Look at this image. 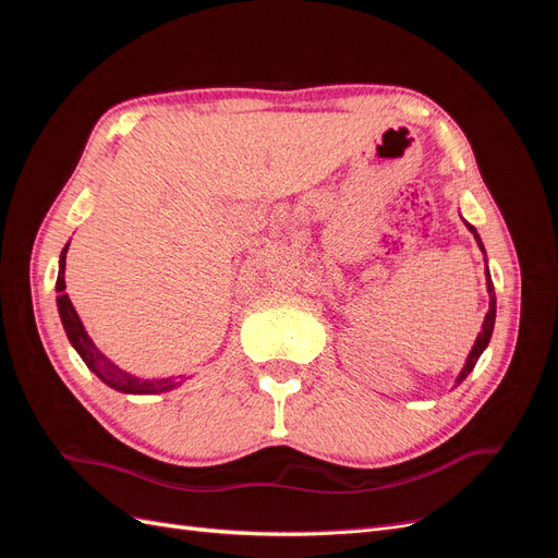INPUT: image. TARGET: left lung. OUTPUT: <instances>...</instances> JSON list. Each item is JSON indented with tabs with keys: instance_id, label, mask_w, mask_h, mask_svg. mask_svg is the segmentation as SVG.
Instances as JSON below:
<instances>
[{
	"instance_id": "left-lung-1",
	"label": "left lung",
	"mask_w": 558,
	"mask_h": 558,
	"mask_svg": "<svg viewBox=\"0 0 558 558\" xmlns=\"http://www.w3.org/2000/svg\"><path fill=\"white\" fill-rule=\"evenodd\" d=\"M465 223V221H463ZM465 228L475 234V242H477V246H480V251L484 253V275H486V291H488V312H486V316H484V324H482V330H480V335H477V340H475V344H472V349H470V353H468V359H465V365H463V369L459 373V377H456V386H459L470 373H472V367L477 365V361H480V356L484 353V349L488 347V342H492V335H494V326H496V291H494V281H492V272H488V260H486V248H484V244H482V238L477 234V230L472 228L470 223H465Z\"/></svg>"
}]
</instances>
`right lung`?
Wrapping results in <instances>:
<instances>
[{
	"mask_svg": "<svg viewBox=\"0 0 558 558\" xmlns=\"http://www.w3.org/2000/svg\"><path fill=\"white\" fill-rule=\"evenodd\" d=\"M66 248H70V242L64 244L62 253H60V260H58V281H56V291L60 293L56 298L58 302V314L62 320V328L66 332V340L76 349V353L81 356V361L88 365L90 373H95L99 379H102L107 386H111L113 391H121L128 396H156V393H167V391H174L179 388L185 377H160V379H144V377H134L125 369L118 367L111 359H107L102 351L95 347V342L90 340V335L83 328L81 318L72 305L70 295L64 293V260H66Z\"/></svg>",
	"mask_w": 558,
	"mask_h": 558,
	"instance_id": "1",
	"label": "right lung"
}]
</instances>
